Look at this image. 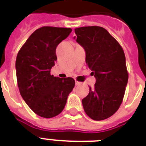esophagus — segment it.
I'll return each mask as SVG.
<instances>
[{
    "label": "esophagus",
    "mask_w": 146,
    "mask_h": 146,
    "mask_svg": "<svg viewBox=\"0 0 146 146\" xmlns=\"http://www.w3.org/2000/svg\"><path fill=\"white\" fill-rule=\"evenodd\" d=\"M81 85H82V82H78V81H76V86H81Z\"/></svg>",
    "instance_id": "1"
}]
</instances>
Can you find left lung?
<instances>
[{
  "label": "left lung",
  "instance_id": "1",
  "mask_svg": "<svg viewBox=\"0 0 146 146\" xmlns=\"http://www.w3.org/2000/svg\"><path fill=\"white\" fill-rule=\"evenodd\" d=\"M76 42L86 51V62L96 82L82 100L85 112L95 120L112 116L120 108L128 82L122 47L105 29L85 26L75 29Z\"/></svg>",
  "mask_w": 146,
  "mask_h": 146
}]
</instances>
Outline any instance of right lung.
<instances>
[{"instance_id":"add662e5","label":"right lung","mask_w":146,"mask_h":146,"mask_svg":"<svg viewBox=\"0 0 146 146\" xmlns=\"http://www.w3.org/2000/svg\"><path fill=\"white\" fill-rule=\"evenodd\" d=\"M72 29L43 26L26 40L16 60L19 92L29 108L40 117L51 118L64 110L69 94L75 86L71 77L50 75L57 60L56 48Z\"/></svg>"}]
</instances>
